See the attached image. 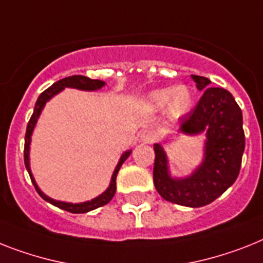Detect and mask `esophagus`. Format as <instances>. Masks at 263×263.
<instances>
[{"label": "esophagus", "instance_id": "1", "mask_svg": "<svg viewBox=\"0 0 263 263\" xmlns=\"http://www.w3.org/2000/svg\"><path fill=\"white\" fill-rule=\"evenodd\" d=\"M140 140L144 144H152L156 140V134L152 130H142L140 133Z\"/></svg>", "mask_w": 263, "mask_h": 263}]
</instances>
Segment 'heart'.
<instances>
[{
  "label": "heart",
  "instance_id": "b5f03b06",
  "mask_svg": "<svg viewBox=\"0 0 263 263\" xmlns=\"http://www.w3.org/2000/svg\"><path fill=\"white\" fill-rule=\"evenodd\" d=\"M194 94L186 86L165 87L153 91L149 95V102L156 108H162L168 105V112L172 118L184 116L192 106Z\"/></svg>",
  "mask_w": 263,
  "mask_h": 263
}]
</instances>
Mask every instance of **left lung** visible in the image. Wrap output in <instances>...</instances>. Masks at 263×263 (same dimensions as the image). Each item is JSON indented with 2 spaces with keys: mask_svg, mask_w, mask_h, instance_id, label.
<instances>
[{
  "mask_svg": "<svg viewBox=\"0 0 263 263\" xmlns=\"http://www.w3.org/2000/svg\"><path fill=\"white\" fill-rule=\"evenodd\" d=\"M203 91L196 107L180 121V132L200 134L205 132L204 158L191 176L175 179L169 175L168 158L160 144H155L153 183L165 200L185 207H203L218 199L235 183L245 151L242 110L231 92L210 87L211 80L192 75Z\"/></svg>",
  "mask_w": 263,
  "mask_h": 263,
  "instance_id": "obj_1",
  "label": "left lung"
}]
</instances>
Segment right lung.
<instances>
[{
	"mask_svg": "<svg viewBox=\"0 0 263 263\" xmlns=\"http://www.w3.org/2000/svg\"><path fill=\"white\" fill-rule=\"evenodd\" d=\"M105 86V82H102V80H98V79H90L87 77H83V75H72V77H68V78H64V79H60L59 82L53 83L51 87H48L44 92H41L40 97L37 98V101H36V105H34V110H33V114L30 117L29 122H28V126H27V133H25V146H24V162H25V166L28 169V173L30 176V180H32V183H33L34 188L37 191V194L40 195L45 201H48L51 204L56 205V207L62 208L64 211H68V212H72V214H84V212H88V211H92L95 208L98 207H102V205L107 204L108 201L111 200L114 195H116V191H117V175H118V171L121 168L123 162L126 161V158L129 157L132 151H127L125 152L121 158H119L118 161V165L116 166L114 169V172H112L111 176V181H110V185H108L107 190L103 192L102 195H99L98 197L92 199L90 201H84V203H66V201H59V200H53L51 197H48L45 194L41 192V190L39 188V185L36 184L33 179V175L30 172V166H29V145H30V138H32V133H33V129L36 126V122H37L39 117L41 114V110L44 108L45 103L51 99L53 95L59 94L60 91L64 90L66 87H71V88H78V90H84V91H95V90H99Z\"/></svg>",
	"mask_w": 263,
	"mask_h": 263,
	"instance_id": "1",
	"label": "right lung"
}]
</instances>
